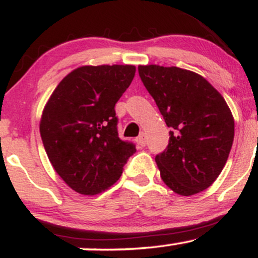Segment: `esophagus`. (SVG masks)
<instances>
[{"label":"esophagus","instance_id":"obj_1","mask_svg":"<svg viewBox=\"0 0 258 258\" xmlns=\"http://www.w3.org/2000/svg\"><path fill=\"white\" fill-rule=\"evenodd\" d=\"M136 142H137L138 146L146 147L147 146V137H146V135H144V133L139 135L138 137H137V139H136Z\"/></svg>","mask_w":258,"mask_h":258}]
</instances>
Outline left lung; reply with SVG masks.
I'll use <instances>...</instances> for the list:
<instances>
[{"mask_svg": "<svg viewBox=\"0 0 258 258\" xmlns=\"http://www.w3.org/2000/svg\"><path fill=\"white\" fill-rule=\"evenodd\" d=\"M142 82L170 127V141L155 156L160 176L174 193L209 188L226 165L234 117L226 100L199 74L177 67L139 65Z\"/></svg>", "mask_w": 258, "mask_h": 258, "instance_id": "1", "label": "left lung"}]
</instances>
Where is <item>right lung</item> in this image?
<instances>
[{
	"instance_id": "obj_1",
	"label": "right lung",
	"mask_w": 258,
	"mask_h": 258,
	"mask_svg": "<svg viewBox=\"0 0 258 258\" xmlns=\"http://www.w3.org/2000/svg\"><path fill=\"white\" fill-rule=\"evenodd\" d=\"M135 65H85L59 82L44 105L40 133L60 178L84 195L104 191L120 178L136 147L117 135L115 104Z\"/></svg>"
}]
</instances>
